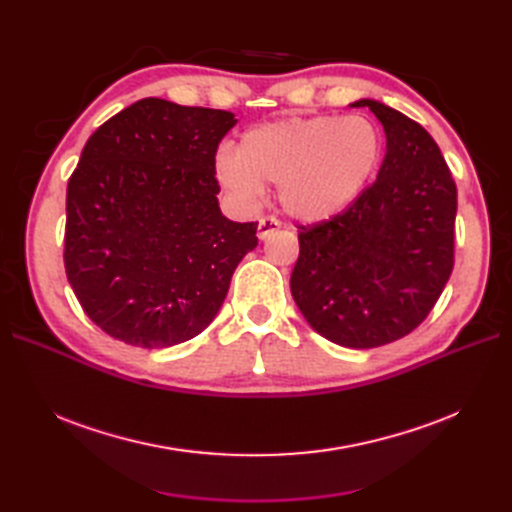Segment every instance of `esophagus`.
Instances as JSON below:
<instances>
[{
  "instance_id": "obj_1",
  "label": "esophagus",
  "mask_w": 512,
  "mask_h": 512,
  "mask_svg": "<svg viewBox=\"0 0 512 512\" xmlns=\"http://www.w3.org/2000/svg\"><path fill=\"white\" fill-rule=\"evenodd\" d=\"M277 230H280V222H277L275 218H260L258 220V239H267Z\"/></svg>"
}]
</instances>
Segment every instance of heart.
Wrapping results in <instances>:
<instances>
[{
    "mask_svg": "<svg viewBox=\"0 0 512 512\" xmlns=\"http://www.w3.org/2000/svg\"><path fill=\"white\" fill-rule=\"evenodd\" d=\"M382 134L363 115L292 117L247 130L237 153L220 151L215 177L241 205H254L265 183L290 218L322 222L352 205L382 160Z\"/></svg>",
    "mask_w": 512,
    "mask_h": 512,
    "instance_id": "b5f03b06",
    "label": "heart"
}]
</instances>
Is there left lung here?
I'll use <instances>...</instances> for the list:
<instances>
[{
  "instance_id": "left-lung-1",
  "label": "left lung",
  "mask_w": 512,
  "mask_h": 512,
  "mask_svg": "<svg viewBox=\"0 0 512 512\" xmlns=\"http://www.w3.org/2000/svg\"><path fill=\"white\" fill-rule=\"evenodd\" d=\"M386 153L354 203L299 226L292 299L316 333L346 348H378L412 333L455 265L457 185L421 123L376 100Z\"/></svg>"
}]
</instances>
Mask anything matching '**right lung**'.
Masks as SVG:
<instances>
[{
    "label": "right lung",
    "instance_id": "right-lung-1",
    "mask_svg": "<svg viewBox=\"0 0 512 512\" xmlns=\"http://www.w3.org/2000/svg\"><path fill=\"white\" fill-rule=\"evenodd\" d=\"M228 111L138 100L89 136L68 181L64 262L85 314L111 337L168 348L203 333L258 222L218 205Z\"/></svg>",
    "mask_w": 512,
    "mask_h": 512
}]
</instances>
